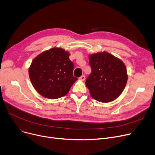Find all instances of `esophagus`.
Wrapping results in <instances>:
<instances>
[{
	"label": "esophagus",
	"instance_id": "esophagus-1",
	"mask_svg": "<svg viewBox=\"0 0 155 155\" xmlns=\"http://www.w3.org/2000/svg\"><path fill=\"white\" fill-rule=\"evenodd\" d=\"M79 79L81 81H84V80H85V76H84V75L81 76Z\"/></svg>",
	"mask_w": 155,
	"mask_h": 155
}]
</instances>
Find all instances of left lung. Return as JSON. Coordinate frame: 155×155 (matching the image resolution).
Segmentation results:
<instances>
[{
    "label": "left lung",
    "mask_w": 155,
    "mask_h": 155,
    "mask_svg": "<svg viewBox=\"0 0 155 155\" xmlns=\"http://www.w3.org/2000/svg\"><path fill=\"white\" fill-rule=\"evenodd\" d=\"M91 73L86 81L91 96L96 101L109 103L119 97L128 81L123 62L107 52L89 55Z\"/></svg>",
    "instance_id": "obj_1"
}]
</instances>
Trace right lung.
<instances>
[{"label":"right lung","mask_w":155,"mask_h":155,"mask_svg":"<svg viewBox=\"0 0 155 155\" xmlns=\"http://www.w3.org/2000/svg\"><path fill=\"white\" fill-rule=\"evenodd\" d=\"M69 55L64 49L53 48L33 59L29 76L34 89L43 97L54 99L65 96L78 80L72 74L74 64Z\"/></svg>","instance_id":"obj_1"}]
</instances>
